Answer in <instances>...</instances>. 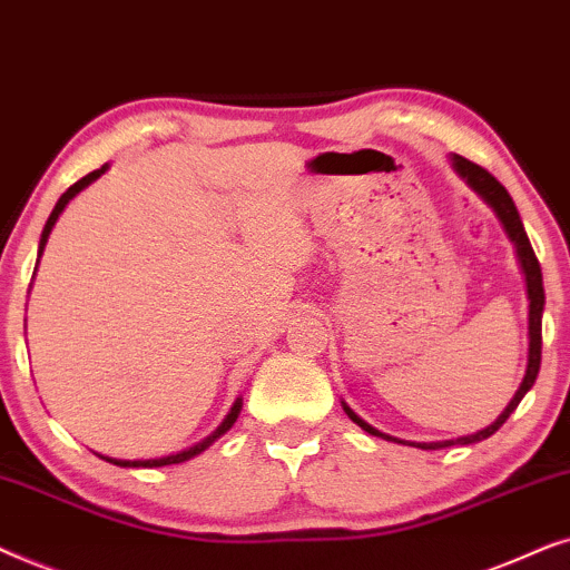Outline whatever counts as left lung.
Masks as SVG:
<instances>
[{
	"label": "left lung",
	"mask_w": 570,
	"mask_h": 570,
	"mask_svg": "<svg viewBox=\"0 0 570 570\" xmlns=\"http://www.w3.org/2000/svg\"><path fill=\"white\" fill-rule=\"evenodd\" d=\"M451 164H453V171L459 174L461 179L466 181L469 187L474 189L476 195L482 197L488 206L495 210L498 222L503 224V229L508 234V239L513 242L515 247V257H519V265H521V273H523V281H527V299H529V356H527V373H523V381L519 385V391L513 393L511 404L503 409V414L498 416L495 422L488 424V428L474 432V435H464V438H453V440H435V443H414V440H401V438H393L389 432H381L377 428H373L370 422H364L360 414L354 412V409L346 406V401H341V406H344V412L348 414V420L354 424H360L364 432H370V435L375 438H383V440H391V443H404V445H414V449H422V451H438V449H449V445H469V443H480V440H488L490 435H495V432L503 428V422L508 420L515 412V406L521 404V399L527 396V391L532 389L534 381H537V373H540V362H542V309H544V286H542V271H540V261H537L532 245H529V237H527V229H523L521 224V216L519 210H515V203L511 200V195H508V189L500 185V181L492 177L488 169H482V166H476L472 161H466L464 156L459 154H451Z\"/></svg>",
	"instance_id": "1"
}]
</instances>
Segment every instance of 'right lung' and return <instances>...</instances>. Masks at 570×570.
Instances as JSON below:
<instances>
[{
	"instance_id": "1",
	"label": "right lung",
	"mask_w": 570,
	"mask_h": 570,
	"mask_svg": "<svg viewBox=\"0 0 570 570\" xmlns=\"http://www.w3.org/2000/svg\"><path fill=\"white\" fill-rule=\"evenodd\" d=\"M109 169V164H104L101 169H96V171H90V174H86V177H82L80 181H75V185L67 189V193L59 197L57 200V206H55V210H51V216H49V222H47V226H43V232H41V242H38V257L43 255V247H47V242H49V234H51V229H55V224H57V218L62 216V210L67 208V203L72 200L75 195L78 193H82V189H86L88 185H94V181L101 177V174ZM239 412H242V399H237L234 401V406L229 409V414L224 416V422L218 424V428L210 432L208 438H203L200 443H195V445H189V449H185V451H179V453H169V456H161V459H111V456H104V453H98V459H104V461H109V464H114V466H125V469H156V466H171V464H181V461H189V459H195L197 453H203L208 449V445H214L218 438L224 435V432H229L232 430V424L237 422V416H239Z\"/></svg>"
}]
</instances>
